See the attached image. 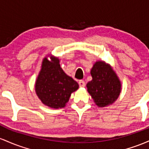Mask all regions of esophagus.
Instances as JSON below:
<instances>
[{
  "label": "esophagus",
  "mask_w": 149,
  "mask_h": 149,
  "mask_svg": "<svg viewBox=\"0 0 149 149\" xmlns=\"http://www.w3.org/2000/svg\"><path fill=\"white\" fill-rule=\"evenodd\" d=\"M79 85L80 87H84L85 86V82L84 80H79Z\"/></svg>",
  "instance_id": "34e87169"
}]
</instances>
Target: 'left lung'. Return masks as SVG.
Wrapping results in <instances>:
<instances>
[{
    "label": "left lung",
    "mask_w": 149,
    "mask_h": 149,
    "mask_svg": "<svg viewBox=\"0 0 149 149\" xmlns=\"http://www.w3.org/2000/svg\"><path fill=\"white\" fill-rule=\"evenodd\" d=\"M92 80L86 84L96 104L106 107L112 104L119 96L121 84L109 65L103 61L96 62L91 70Z\"/></svg>",
    "instance_id": "obj_1"
}]
</instances>
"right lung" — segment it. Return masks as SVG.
<instances>
[{
  "instance_id": "obj_1",
  "label": "right lung",
  "mask_w": 149,
  "mask_h": 149,
  "mask_svg": "<svg viewBox=\"0 0 149 149\" xmlns=\"http://www.w3.org/2000/svg\"><path fill=\"white\" fill-rule=\"evenodd\" d=\"M51 60L43 59L35 90L43 104L50 108H61L65 106L71 93L79 88V85L64 72L58 58H51Z\"/></svg>"
}]
</instances>
